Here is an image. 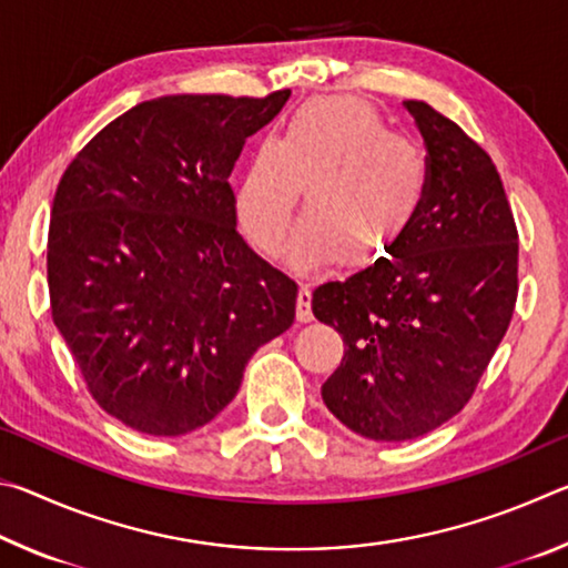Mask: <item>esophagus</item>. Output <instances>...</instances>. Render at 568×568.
<instances>
[{"mask_svg":"<svg viewBox=\"0 0 568 568\" xmlns=\"http://www.w3.org/2000/svg\"><path fill=\"white\" fill-rule=\"evenodd\" d=\"M295 318H297V323H311V321H313V311H311V287H307V285H303L301 291H297Z\"/></svg>","mask_w":568,"mask_h":568,"instance_id":"esophagus-1","label":"esophagus"}]
</instances>
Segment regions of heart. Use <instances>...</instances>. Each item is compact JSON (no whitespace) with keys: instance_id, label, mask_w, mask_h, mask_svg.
Returning a JSON list of instances; mask_svg holds the SVG:
<instances>
[{"instance_id":"1","label":"heart","mask_w":568,"mask_h":568,"mask_svg":"<svg viewBox=\"0 0 568 568\" xmlns=\"http://www.w3.org/2000/svg\"><path fill=\"white\" fill-rule=\"evenodd\" d=\"M428 160L408 138L355 98L301 104L275 140L253 150L235 187L250 243L273 250L305 187V217L287 255L297 265L338 257L368 267L398 247L428 192Z\"/></svg>"}]
</instances>
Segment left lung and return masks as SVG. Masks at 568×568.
I'll return each mask as SVG.
<instances>
[{
    "label": "left lung",
    "instance_id": "1",
    "mask_svg": "<svg viewBox=\"0 0 568 568\" xmlns=\"http://www.w3.org/2000/svg\"><path fill=\"white\" fill-rule=\"evenodd\" d=\"M428 150V192L390 257L313 293L343 335L323 400L373 440H410L474 396L511 323L518 233L496 165L430 104L403 102Z\"/></svg>",
    "mask_w": 568,
    "mask_h": 568
}]
</instances>
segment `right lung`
<instances>
[{
  "label": "right lung",
  "mask_w": 568,
  "mask_h": 568,
  "mask_svg": "<svg viewBox=\"0 0 568 568\" xmlns=\"http://www.w3.org/2000/svg\"><path fill=\"white\" fill-rule=\"evenodd\" d=\"M291 90L134 104L57 185L52 321L92 398L148 436H182L235 398L261 345L295 321L297 285L237 233L230 172Z\"/></svg>",
  "instance_id": "obj_1"
}]
</instances>
